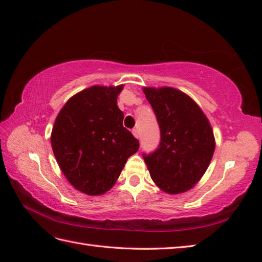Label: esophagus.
I'll use <instances>...</instances> for the list:
<instances>
[{"label": "esophagus", "mask_w": 262, "mask_h": 262, "mask_svg": "<svg viewBox=\"0 0 262 262\" xmlns=\"http://www.w3.org/2000/svg\"><path fill=\"white\" fill-rule=\"evenodd\" d=\"M132 133H133V136H135L137 139L140 138V135H139L138 129H133V130H132Z\"/></svg>", "instance_id": "esophagus-1"}]
</instances>
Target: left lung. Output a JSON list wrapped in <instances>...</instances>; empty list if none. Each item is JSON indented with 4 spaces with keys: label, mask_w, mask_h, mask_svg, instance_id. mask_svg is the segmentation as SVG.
<instances>
[{
    "label": "left lung",
    "mask_w": 262,
    "mask_h": 262,
    "mask_svg": "<svg viewBox=\"0 0 262 262\" xmlns=\"http://www.w3.org/2000/svg\"><path fill=\"white\" fill-rule=\"evenodd\" d=\"M160 129L158 149L143 154L150 176L168 194L190 189L204 175L215 149L210 122L201 107L172 87H144Z\"/></svg>",
    "instance_id": "1"
}]
</instances>
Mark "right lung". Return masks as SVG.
Returning <instances> with one entry per match:
<instances>
[{"label": "right lung", "mask_w": 262, "mask_h": 262, "mask_svg": "<svg viewBox=\"0 0 262 262\" xmlns=\"http://www.w3.org/2000/svg\"><path fill=\"white\" fill-rule=\"evenodd\" d=\"M119 86H92L69 98L57 115L51 147L67 180L87 195L113 187L138 139L123 126L124 114L116 100Z\"/></svg>", "instance_id": "1"}]
</instances>
